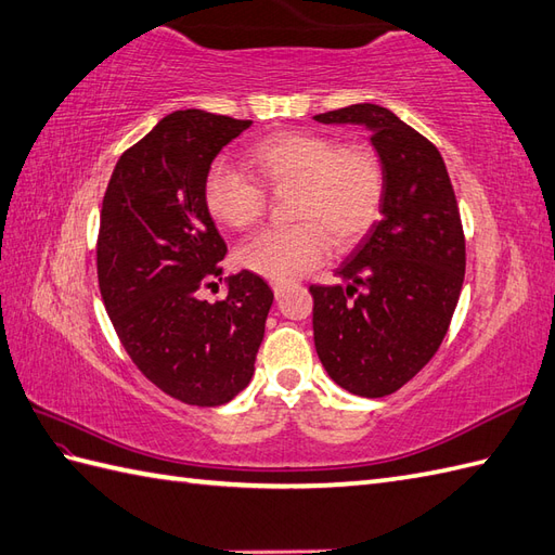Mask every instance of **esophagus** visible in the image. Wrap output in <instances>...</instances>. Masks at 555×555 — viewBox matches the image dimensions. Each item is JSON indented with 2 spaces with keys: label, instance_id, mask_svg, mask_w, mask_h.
<instances>
[{
  "label": "esophagus",
  "instance_id": "obj_1",
  "mask_svg": "<svg viewBox=\"0 0 555 555\" xmlns=\"http://www.w3.org/2000/svg\"><path fill=\"white\" fill-rule=\"evenodd\" d=\"M288 288H291V283H288V281H272V291H274L276 298H281V295L286 293Z\"/></svg>",
  "mask_w": 555,
  "mask_h": 555
}]
</instances>
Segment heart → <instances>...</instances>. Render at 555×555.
<instances>
[{
  "instance_id": "b5f03b06",
  "label": "heart",
  "mask_w": 555,
  "mask_h": 555,
  "mask_svg": "<svg viewBox=\"0 0 555 555\" xmlns=\"http://www.w3.org/2000/svg\"><path fill=\"white\" fill-rule=\"evenodd\" d=\"M246 165L255 180L224 163L212 165L203 203L217 224L250 231L267 210L259 185L291 191L288 219L295 224L264 231L238 253V262L260 276H300L324 262L331 246L352 250L380 217L388 177L371 146H343L331 134L288 130L253 144Z\"/></svg>"
}]
</instances>
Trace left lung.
<instances>
[{"label": "left lung", "instance_id": "8db88e82", "mask_svg": "<svg viewBox=\"0 0 555 555\" xmlns=\"http://www.w3.org/2000/svg\"><path fill=\"white\" fill-rule=\"evenodd\" d=\"M317 122H357L388 177L383 217L314 295V347L340 388L385 397L430 362L452 324L466 274L456 193L430 139L376 103L314 115Z\"/></svg>", "mask_w": 555, "mask_h": 555}]
</instances>
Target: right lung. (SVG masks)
<instances>
[{"label": "right lung", "instance_id": "add662e5", "mask_svg": "<svg viewBox=\"0 0 555 555\" xmlns=\"http://www.w3.org/2000/svg\"><path fill=\"white\" fill-rule=\"evenodd\" d=\"M253 120L175 111L127 149L103 193L96 274L111 324L144 376L179 402L219 406L253 378L274 293L248 269L224 300L227 243L203 203L215 156Z\"/></svg>", "mask_w": 555, "mask_h": 555}]
</instances>
